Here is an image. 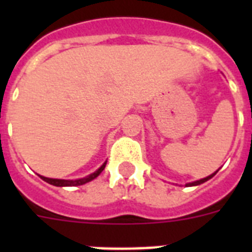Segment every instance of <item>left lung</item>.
I'll return each instance as SVG.
<instances>
[{
  "label": "left lung",
  "instance_id": "obj_1",
  "mask_svg": "<svg viewBox=\"0 0 252 252\" xmlns=\"http://www.w3.org/2000/svg\"><path fill=\"white\" fill-rule=\"evenodd\" d=\"M217 171H219V170H217ZM217 171H216V172H217ZM216 172H213V174H211V175L207 176V178H203V179L196 180V182H191V183H187V184H186V186H187V187H192V186H199V184L205 183L207 180H209V179H211V178H213V176L216 175Z\"/></svg>",
  "mask_w": 252,
  "mask_h": 252
}]
</instances>
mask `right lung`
Instances as JSON below:
<instances>
[{
  "label": "right lung",
  "instance_id": "add662e5",
  "mask_svg": "<svg viewBox=\"0 0 252 252\" xmlns=\"http://www.w3.org/2000/svg\"><path fill=\"white\" fill-rule=\"evenodd\" d=\"M106 163L107 161L103 163L100 167L96 170V171H94L93 174H90V175L85 176V178H81V179H74V180H70V179H53V178H47V176H43V175H39L41 178V179L44 180V182H47V183L52 184V186H56V187H77V186H82V184L85 183H89V182H91L93 179H95L96 176L100 174V172L104 170V167H106Z\"/></svg>",
  "mask_w": 252,
  "mask_h": 252
}]
</instances>
